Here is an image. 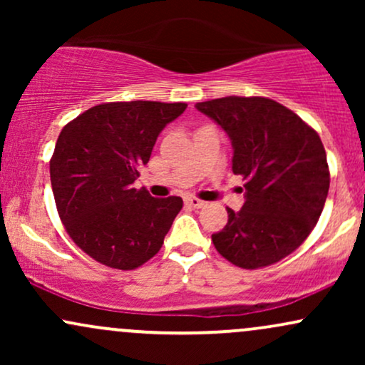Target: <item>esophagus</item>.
<instances>
[{
	"label": "esophagus",
	"instance_id": "34e87169",
	"mask_svg": "<svg viewBox=\"0 0 365 365\" xmlns=\"http://www.w3.org/2000/svg\"><path fill=\"white\" fill-rule=\"evenodd\" d=\"M185 202L188 204V206L190 207H194V209H200L204 206V200H200V199H197V197H194V195H188V197H185Z\"/></svg>",
	"mask_w": 365,
	"mask_h": 365
}]
</instances>
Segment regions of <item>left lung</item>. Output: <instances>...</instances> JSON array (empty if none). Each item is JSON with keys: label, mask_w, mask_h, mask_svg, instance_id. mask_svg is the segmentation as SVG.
<instances>
[{"label": "left lung", "mask_w": 365, "mask_h": 365, "mask_svg": "<svg viewBox=\"0 0 365 365\" xmlns=\"http://www.w3.org/2000/svg\"><path fill=\"white\" fill-rule=\"evenodd\" d=\"M195 108L228 133L232 170L245 180L240 211L212 233L226 261L259 269L299 249L319 220L329 190L324 145L312 127L273 99L228 96Z\"/></svg>", "instance_id": "1"}]
</instances>
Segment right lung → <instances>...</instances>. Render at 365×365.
Returning a JSON list of instances; mask_svg holds the SVG:
<instances>
[{
	"instance_id": "add662e5",
	"label": "right lung",
	"mask_w": 365,
	"mask_h": 365,
	"mask_svg": "<svg viewBox=\"0 0 365 365\" xmlns=\"http://www.w3.org/2000/svg\"><path fill=\"white\" fill-rule=\"evenodd\" d=\"M185 103H103L63 127L49 161L58 215L75 245L94 261L130 271L161 249L183 206L133 188L161 130Z\"/></svg>"
}]
</instances>
